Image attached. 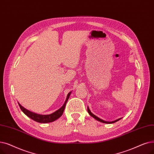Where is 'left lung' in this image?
I'll return each mask as SVG.
<instances>
[{
    "label": "left lung",
    "instance_id": "left-lung-1",
    "mask_svg": "<svg viewBox=\"0 0 154 154\" xmlns=\"http://www.w3.org/2000/svg\"><path fill=\"white\" fill-rule=\"evenodd\" d=\"M87 110H88V113L92 116V117H93V118L94 119H96L97 120H98V121H99V122H102V123H115V122H116L117 121H119V120H120L122 118H120V119H117V120H114V121H112V122H106V121H105V120H101V119H100V118H98V116H97L96 115H94V114H93L91 112V111H90V109H89V108H88V106L87 107Z\"/></svg>",
    "mask_w": 154,
    "mask_h": 154
}]
</instances>
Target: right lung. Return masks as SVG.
Masks as SVG:
<instances>
[{
  "instance_id": "add662e5",
  "label": "right lung",
  "mask_w": 154,
  "mask_h": 154,
  "mask_svg": "<svg viewBox=\"0 0 154 154\" xmlns=\"http://www.w3.org/2000/svg\"><path fill=\"white\" fill-rule=\"evenodd\" d=\"M71 93V92L70 91L68 94L66 100L64 105L59 109H57V111H56L55 112L51 113L50 115H39V114L35 113L34 112H32L31 111L28 110V109H26L25 108H24L19 103H18V104L19 105V107L21 109V110L23 112V113L26 115H27L28 117H29V118L31 119L32 120H33L35 122H39V123H42L53 122L55 121L56 120L59 119L60 116H62V115L63 113V112L64 110L67 101L69 99V97L70 96Z\"/></svg>"
}]
</instances>
